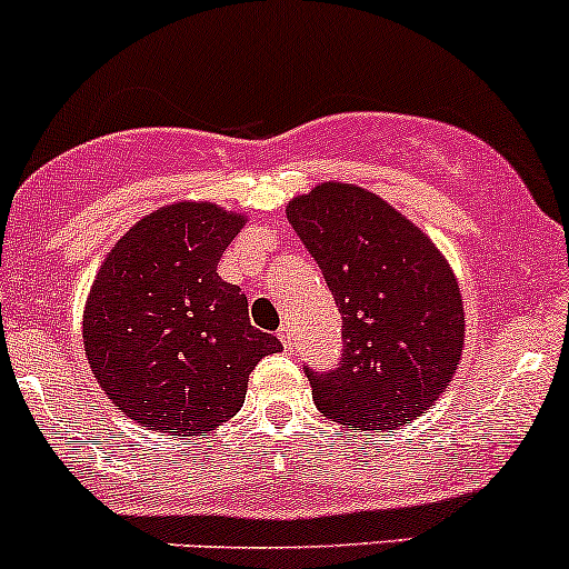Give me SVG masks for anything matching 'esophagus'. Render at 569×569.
Segmentation results:
<instances>
[{
    "instance_id": "1",
    "label": "esophagus",
    "mask_w": 569,
    "mask_h": 569,
    "mask_svg": "<svg viewBox=\"0 0 569 569\" xmlns=\"http://www.w3.org/2000/svg\"><path fill=\"white\" fill-rule=\"evenodd\" d=\"M279 341L284 343V349H287V352H292V343H296V333H292V328H290V325H287V328L279 330Z\"/></svg>"
}]
</instances>
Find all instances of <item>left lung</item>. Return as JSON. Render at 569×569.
<instances>
[{"label":"left lung","instance_id":"left-lung-1","mask_svg":"<svg viewBox=\"0 0 569 569\" xmlns=\"http://www.w3.org/2000/svg\"><path fill=\"white\" fill-rule=\"evenodd\" d=\"M287 220L343 319L338 368H306L319 413L360 430L411 425L462 360L465 309L449 260L406 214L349 182L296 196Z\"/></svg>","mask_w":569,"mask_h":569}]
</instances>
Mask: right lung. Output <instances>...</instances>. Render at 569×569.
I'll use <instances>...</instances> for the list:
<instances>
[{"label":"right lung","mask_w":569,"mask_h":569,"mask_svg":"<svg viewBox=\"0 0 569 569\" xmlns=\"http://www.w3.org/2000/svg\"><path fill=\"white\" fill-rule=\"evenodd\" d=\"M247 214L212 201L166 203L118 239L82 311L93 379L126 417L199 436L236 417L250 373L282 352L252 328L241 287L217 273Z\"/></svg>","instance_id":"right-lung-1"}]
</instances>
